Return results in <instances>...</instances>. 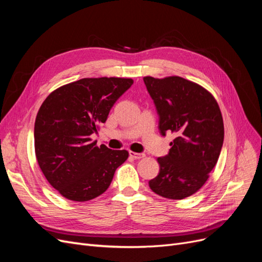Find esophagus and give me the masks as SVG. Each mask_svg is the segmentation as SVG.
<instances>
[{"label": "esophagus", "instance_id": "34e87169", "mask_svg": "<svg viewBox=\"0 0 262 262\" xmlns=\"http://www.w3.org/2000/svg\"><path fill=\"white\" fill-rule=\"evenodd\" d=\"M129 154L131 157L134 158V160H140V158H143L145 156V154L143 153H136V152H132V150H130Z\"/></svg>", "mask_w": 262, "mask_h": 262}]
</instances>
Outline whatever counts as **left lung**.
Here are the masks:
<instances>
[{
  "instance_id": "8db88e82",
  "label": "left lung",
  "mask_w": 262,
  "mask_h": 262,
  "mask_svg": "<svg viewBox=\"0 0 262 262\" xmlns=\"http://www.w3.org/2000/svg\"><path fill=\"white\" fill-rule=\"evenodd\" d=\"M143 81L160 116V131L176 134L168 155L158 157L160 173L148 181L156 194L171 200L192 195L207 182L224 141V123L213 95L180 76Z\"/></svg>"
}]
</instances>
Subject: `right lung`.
<instances>
[{
    "label": "right lung",
    "instance_id": "obj_1",
    "mask_svg": "<svg viewBox=\"0 0 262 262\" xmlns=\"http://www.w3.org/2000/svg\"><path fill=\"white\" fill-rule=\"evenodd\" d=\"M132 78L87 77L63 85L45 99L35 121V153L46 179L69 200L104 193L128 150L97 146L91 136L105 123Z\"/></svg>",
    "mask_w": 262,
    "mask_h": 262
}]
</instances>
